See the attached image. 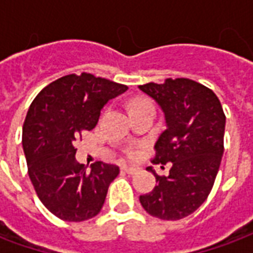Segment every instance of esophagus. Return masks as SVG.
Segmentation results:
<instances>
[{"label": "esophagus", "instance_id": "esophagus-1", "mask_svg": "<svg viewBox=\"0 0 253 253\" xmlns=\"http://www.w3.org/2000/svg\"><path fill=\"white\" fill-rule=\"evenodd\" d=\"M122 169L125 170L126 173H128V175H134V173L137 172V168H135V167H128V165H125Z\"/></svg>", "mask_w": 253, "mask_h": 253}]
</instances>
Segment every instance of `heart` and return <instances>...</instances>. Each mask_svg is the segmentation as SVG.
Wrapping results in <instances>:
<instances>
[{
  "label": "heart",
  "instance_id": "b5f03b06",
  "mask_svg": "<svg viewBox=\"0 0 253 253\" xmlns=\"http://www.w3.org/2000/svg\"><path fill=\"white\" fill-rule=\"evenodd\" d=\"M145 105H152V103L149 100L145 99H138L135 101H132L131 105H130V111L134 110V108H138V107H145Z\"/></svg>",
  "mask_w": 253,
  "mask_h": 253
}]
</instances>
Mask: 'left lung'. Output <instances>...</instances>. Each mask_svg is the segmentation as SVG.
<instances>
[{"mask_svg":"<svg viewBox=\"0 0 253 253\" xmlns=\"http://www.w3.org/2000/svg\"><path fill=\"white\" fill-rule=\"evenodd\" d=\"M160 105L167 128L154 145V164L172 163L169 175L156 176L157 186L139 196L146 211L160 219L190 215L210 194L223 154L225 114L211 89L188 78L139 85Z\"/></svg>","mask_w":253,"mask_h":253,"instance_id":"1","label":"left lung"}]
</instances>
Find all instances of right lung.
I'll return each mask as SVG.
<instances>
[{
    "instance_id": "obj_1",
    "label": "right lung",
    "mask_w": 253,
    "mask_h": 253,
    "mask_svg": "<svg viewBox=\"0 0 253 253\" xmlns=\"http://www.w3.org/2000/svg\"><path fill=\"white\" fill-rule=\"evenodd\" d=\"M127 89L89 73L69 74L42 89L31 104L23 126L28 175L42 203L63 221L97 215L119 175V167L101 161L90 170L78 164L74 143L97 125L103 107Z\"/></svg>"
}]
</instances>
